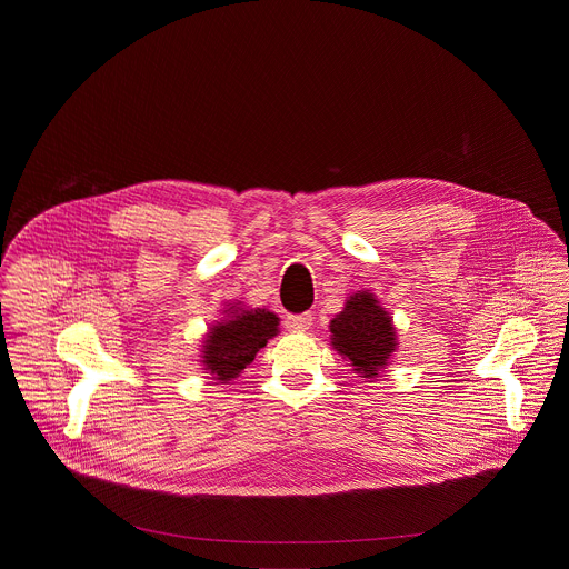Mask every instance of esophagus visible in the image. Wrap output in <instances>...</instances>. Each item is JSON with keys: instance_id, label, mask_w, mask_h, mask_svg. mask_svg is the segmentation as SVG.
<instances>
[{"instance_id": "34e87169", "label": "esophagus", "mask_w": 569, "mask_h": 569, "mask_svg": "<svg viewBox=\"0 0 569 569\" xmlns=\"http://www.w3.org/2000/svg\"><path fill=\"white\" fill-rule=\"evenodd\" d=\"M312 327V315L303 312V315H288L286 317V329L292 333H301L308 331Z\"/></svg>"}]
</instances>
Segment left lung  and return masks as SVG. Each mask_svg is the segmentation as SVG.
<instances>
[{"label":"left lung","mask_w":569,"mask_h":569,"mask_svg":"<svg viewBox=\"0 0 569 569\" xmlns=\"http://www.w3.org/2000/svg\"><path fill=\"white\" fill-rule=\"evenodd\" d=\"M329 329L331 347L369 382L378 380L398 349L393 319L371 290L353 292L331 319Z\"/></svg>","instance_id":"1"}]
</instances>
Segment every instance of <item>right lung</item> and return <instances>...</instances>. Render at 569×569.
<instances>
[{"label": "right lung", "instance_id": "add662e5", "mask_svg": "<svg viewBox=\"0 0 569 569\" xmlns=\"http://www.w3.org/2000/svg\"><path fill=\"white\" fill-rule=\"evenodd\" d=\"M279 317L268 308H250L242 301H227L202 338L200 365L216 385L238 378L254 356L279 336Z\"/></svg>", "mask_w": 569, "mask_h": 569}]
</instances>
